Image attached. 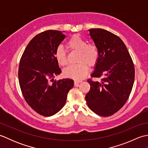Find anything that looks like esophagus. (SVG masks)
<instances>
[{"label": "esophagus", "mask_w": 148, "mask_h": 148, "mask_svg": "<svg viewBox=\"0 0 148 148\" xmlns=\"http://www.w3.org/2000/svg\"><path fill=\"white\" fill-rule=\"evenodd\" d=\"M81 82L80 81H74V86H79V84Z\"/></svg>", "instance_id": "obj_1"}]
</instances>
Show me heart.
Returning <instances> with one entry per match:
<instances>
[{"mask_svg":"<svg viewBox=\"0 0 148 148\" xmlns=\"http://www.w3.org/2000/svg\"><path fill=\"white\" fill-rule=\"evenodd\" d=\"M68 48L72 51L79 52L77 62L79 64L69 65L64 70V76L75 80H81L85 77L90 66L95 65L99 59V53L97 47L89 45L86 40L78 35H74L67 42ZM56 62L61 66L67 64V53L62 46H58L55 53Z\"/></svg>","mask_w":148,"mask_h":148,"instance_id":"heart-1","label":"heart"}]
</instances>
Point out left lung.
<instances>
[{
  "label": "left lung",
  "mask_w": 148,
  "mask_h": 148,
  "mask_svg": "<svg viewBox=\"0 0 148 148\" xmlns=\"http://www.w3.org/2000/svg\"><path fill=\"white\" fill-rule=\"evenodd\" d=\"M88 30L99 53L91 76L102 79L88 80L90 90L85 99L89 108L97 114L109 116L118 111L130 96L135 78L134 63L118 36L102 29Z\"/></svg>",
  "instance_id": "left-lung-1"
}]
</instances>
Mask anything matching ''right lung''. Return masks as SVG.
Wrapping results in <instances>:
<instances>
[{
	"label": "right lung",
	"mask_w": 148,
	"mask_h": 148,
	"mask_svg": "<svg viewBox=\"0 0 148 148\" xmlns=\"http://www.w3.org/2000/svg\"><path fill=\"white\" fill-rule=\"evenodd\" d=\"M65 37L58 30L37 34L28 44L20 59L18 79L22 94L28 104L44 116H53L61 110L74 86L71 79H53L62 72L55 53Z\"/></svg>",
	"instance_id": "obj_1"
}]
</instances>
